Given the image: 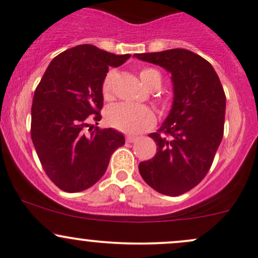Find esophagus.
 <instances>
[{
	"label": "esophagus",
	"mask_w": 258,
	"mask_h": 258,
	"mask_svg": "<svg viewBox=\"0 0 258 258\" xmlns=\"http://www.w3.org/2000/svg\"><path fill=\"white\" fill-rule=\"evenodd\" d=\"M137 140H138V137H137V136H131V135H128V136L126 137V142H128V143H134V142H136Z\"/></svg>",
	"instance_id": "34e87169"
}]
</instances>
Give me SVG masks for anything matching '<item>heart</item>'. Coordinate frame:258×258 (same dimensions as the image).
<instances>
[{
  "mask_svg": "<svg viewBox=\"0 0 258 258\" xmlns=\"http://www.w3.org/2000/svg\"><path fill=\"white\" fill-rule=\"evenodd\" d=\"M113 78L115 73H108L102 83V94L106 99L111 96ZM140 79L143 85L150 88L154 81H161V75L154 69H143L140 72ZM106 120L108 124L115 127L116 130L126 134H138L153 127L156 123V116L151 108L146 106L118 102L107 108Z\"/></svg>",
  "mask_w": 258,
  "mask_h": 258,
  "instance_id": "heart-1",
  "label": "heart"
}]
</instances>
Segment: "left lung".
<instances>
[{
	"label": "left lung",
	"mask_w": 258,
	"mask_h": 258,
	"mask_svg": "<svg viewBox=\"0 0 258 258\" xmlns=\"http://www.w3.org/2000/svg\"><path fill=\"white\" fill-rule=\"evenodd\" d=\"M134 56L172 75V107L158 131L148 135L157 153L138 170L156 191L178 197L197 186L213 164L224 135L226 96L213 65L193 51L175 48Z\"/></svg>",
	"instance_id": "obj_1"
}]
</instances>
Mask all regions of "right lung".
<instances>
[{
	"label": "right lung",
	"mask_w": 258,
	"mask_h": 258,
	"mask_svg": "<svg viewBox=\"0 0 258 258\" xmlns=\"http://www.w3.org/2000/svg\"><path fill=\"white\" fill-rule=\"evenodd\" d=\"M130 56L77 45L50 61L37 86L32 141L43 169L61 190L78 193L93 186L106 172L113 152L124 145L121 132L93 130L89 120H101L108 68L120 67Z\"/></svg>",
	"instance_id": "1"
}]
</instances>
